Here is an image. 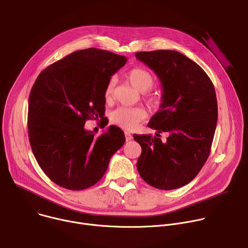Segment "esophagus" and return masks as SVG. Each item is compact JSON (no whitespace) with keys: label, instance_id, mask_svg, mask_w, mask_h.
Here are the masks:
<instances>
[{"label":"esophagus","instance_id":"1","mask_svg":"<svg viewBox=\"0 0 248 248\" xmlns=\"http://www.w3.org/2000/svg\"><path fill=\"white\" fill-rule=\"evenodd\" d=\"M124 136H125V140L126 141H130L133 138L132 135L130 134V132H128V131H124Z\"/></svg>","mask_w":248,"mask_h":248}]
</instances>
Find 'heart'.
<instances>
[{"mask_svg": "<svg viewBox=\"0 0 248 248\" xmlns=\"http://www.w3.org/2000/svg\"><path fill=\"white\" fill-rule=\"evenodd\" d=\"M127 79L130 84L139 92H146L152 88L154 84V77L143 67H134L130 69L127 74ZM115 88V78H111L105 87V97L110 99L113 95ZM160 98L157 95L147 96V102L151 106H156L159 104ZM146 117V112L144 109L134 107L126 108L120 107L113 111L111 114V122L125 129H134L138 124L144 120Z\"/></svg>", "mask_w": 248, "mask_h": 248, "instance_id": "1", "label": "heart"}]
</instances>
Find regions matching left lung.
<instances>
[{"label": "left lung", "instance_id": "obj_1", "mask_svg": "<svg viewBox=\"0 0 248 248\" xmlns=\"http://www.w3.org/2000/svg\"><path fill=\"white\" fill-rule=\"evenodd\" d=\"M162 85L160 110L148 126L157 130L133 135L140 144L137 170L153 187L170 190L189 184L210 154L218 121V104L213 83L204 70L180 52H138ZM169 134L167 140L159 133Z\"/></svg>", "mask_w": 248, "mask_h": 248}]
</instances>
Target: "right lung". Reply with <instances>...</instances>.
Wrapping results in <instances>:
<instances>
[{
	"mask_svg": "<svg viewBox=\"0 0 248 248\" xmlns=\"http://www.w3.org/2000/svg\"><path fill=\"white\" fill-rule=\"evenodd\" d=\"M127 59L96 48L79 50L38 76L29 95L28 136L42 170L56 185L82 190L97 184L124 143L110 125L95 137L85 122L105 114V87Z\"/></svg>",
	"mask_w": 248,
	"mask_h": 248,
	"instance_id": "right-lung-1",
	"label": "right lung"
}]
</instances>
